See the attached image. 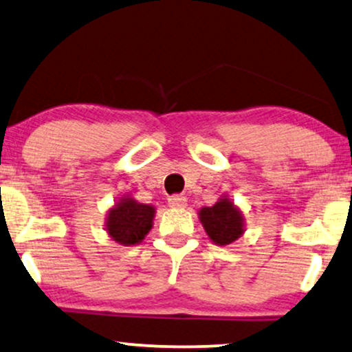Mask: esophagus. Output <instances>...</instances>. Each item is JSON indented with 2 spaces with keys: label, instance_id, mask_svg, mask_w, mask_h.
Wrapping results in <instances>:
<instances>
[{
  "label": "esophagus",
  "instance_id": "esophagus-1",
  "mask_svg": "<svg viewBox=\"0 0 352 352\" xmlns=\"http://www.w3.org/2000/svg\"><path fill=\"white\" fill-rule=\"evenodd\" d=\"M168 206L170 208H177V209H182L186 206V198L184 195H172L170 198H168Z\"/></svg>",
  "mask_w": 352,
  "mask_h": 352
}]
</instances>
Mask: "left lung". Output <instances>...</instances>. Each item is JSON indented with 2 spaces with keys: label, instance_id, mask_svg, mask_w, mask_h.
Here are the masks:
<instances>
[{
  "label": "left lung",
  "instance_id": "left-lung-1",
  "mask_svg": "<svg viewBox=\"0 0 352 352\" xmlns=\"http://www.w3.org/2000/svg\"><path fill=\"white\" fill-rule=\"evenodd\" d=\"M208 237L216 245H230L243 234L242 211L229 198H219L212 206L201 208L198 212Z\"/></svg>",
  "mask_w": 352,
  "mask_h": 352
}]
</instances>
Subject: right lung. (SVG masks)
<instances>
[{
    "label": "right lung",
    "instance_id": "obj_1",
    "mask_svg": "<svg viewBox=\"0 0 352 352\" xmlns=\"http://www.w3.org/2000/svg\"><path fill=\"white\" fill-rule=\"evenodd\" d=\"M154 214V206L138 203L130 197L122 198L113 208L109 209L105 221L107 232L120 245H136L143 242L153 228Z\"/></svg>",
    "mask_w": 352,
    "mask_h": 352
}]
</instances>
